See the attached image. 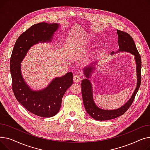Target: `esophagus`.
I'll return each instance as SVG.
<instances>
[{
	"label": "esophagus",
	"mask_w": 150,
	"mask_h": 150,
	"mask_svg": "<svg viewBox=\"0 0 150 150\" xmlns=\"http://www.w3.org/2000/svg\"><path fill=\"white\" fill-rule=\"evenodd\" d=\"M82 80V76L80 75H75L74 76V81L76 83H79Z\"/></svg>",
	"instance_id": "34e87169"
}]
</instances>
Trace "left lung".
<instances>
[{"label": "left lung", "instance_id": "8db88e82", "mask_svg": "<svg viewBox=\"0 0 150 150\" xmlns=\"http://www.w3.org/2000/svg\"><path fill=\"white\" fill-rule=\"evenodd\" d=\"M118 35V44L119 46V52H128L135 56V59L137 64V87L134 92L132 97L127 103L123 106L115 110H104L98 108L94 103L92 97V91L91 84L89 80L84 79L81 81V93L83 97V101L84 108L92 118L97 120H111L120 117L128 111V109L131 106L135 98L136 93L140 88L141 83V66L142 61L140 55L136 48V44L132 38L127 33L117 30ZM112 53L114 52H112ZM93 68L90 67L86 70L85 75L87 78L90 76V73L92 72Z\"/></svg>", "mask_w": 150, "mask_h": 150}]
</instances>
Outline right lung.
Wrapping results in <instances>:
<instances>
[{"mask_svg": "<svg viewBox=\"0 0 150 150\" xmlns=\"http://www.w3.org/2000/svg\"><path fill=\"white\" fill-rule=\"evenodd\" d=\"M57 23L40 22L30 27L23 32L16 42L10 61L12 78V88L14 96L27 110L39 117H51L58 114L62 97L73 83V74L56 78L48 87L40 91H33L28 87L21 72V62L27 51L38 42L51 41L54 32L58 29Z\"/></svg>", "mask_w": 150, "mask_h": 150, "instance_id": "add662e5", "label": "right lung"}]
</instances>
